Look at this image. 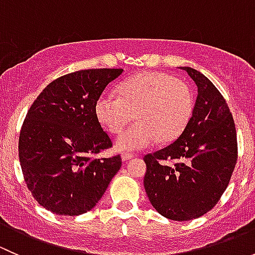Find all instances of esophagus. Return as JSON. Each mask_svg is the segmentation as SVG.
Instances as JSON below:
<instances>
[{"label":"esophagus","instance_id":"1","mask_svg":"<svg viewBox=\"0 0 255 255\" xmlns=\"http://www.w3.org/2000/svg\"><path fill=\"white\" fill-rule=\"evenodd\" d=\"M135 155H133L132 153H123L122 154V160L123 161H128V160H130V159H133L134 158Z\"/></svg>","mask_w":255,"mask_h":255}]
</instances>
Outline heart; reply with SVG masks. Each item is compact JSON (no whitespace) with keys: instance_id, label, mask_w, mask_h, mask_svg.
<instances>
[{"instance_id":"b5f03b06","label":"heart","mask_w":255,"mask_h":255,"mask_svg":"<svg viewBox=\"0 0 255 255\" xmlns=\"http://www.w3.org/2000/svg\"><path fill=\"white\" fill-rule=\"evenodd\" d=\"M194 110V97L186 84L165 73L146 71L126 80L120 96L104 92L95 104L100 125L118 133L133 120L138 122L116 139L120 151H137L160 140L176 139L186 128Z\"/></svg>"}]
</instances>
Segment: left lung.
Instances as JSON below:
<instances>
[{
	"label": "left lung",
	"instance_id": "1",
	"mask_svg": "<svg viewBox=\"0 0 255 255\" xmlns=\"http://www.w3.org/2000/svg\"><path fill=\"white\" fill-rule=\"evenodd\" d=\"M180 69L197 86L191 118L175 142L144 156V189L161 216L190 221L213 208L227 189L237 163V134L215 85L190 66ZM168 160L176 164H166Z\"/></svg>",
	"mask_w": 255,
	"mask_h": 255
}]
</instances>
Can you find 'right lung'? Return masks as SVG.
Listing matches in <instances>:
<instances>
[{
  "instance_id": "obj_1",
  "label": "right lung",
  "mask_w": 255,
  "mask_h": 255,
  "mask_svg": "<svg viewBox=\"0 0 255 255\" xmlns=\"http://www.w3.org/2000/svg\"><path fill=\"white\" fill-rule=\"evenodd\" d=\"M123 69H89L54 80L33 102L19 134L28 190L45 210L79 216L96 206L122 165L120 155L91 159L112 146L95 104Z\"/></svg>"
}]
</instances>
